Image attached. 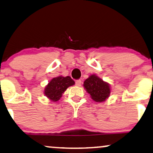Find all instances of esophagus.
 <instances>
[{
	"instance_id": "esophagus-1",
	"label": "esophagus",
	"mask_w": 153,
	"mask_h": 153,
	"mask_svg": "<svg viewBox=\"0 0 153 153\" xmlns=\"http://www.w3.org/2000/svg\"><path fill=\"white\" fill-rule=\"evenodd\" d=\"M81 84H82V82H81V80H80V79H79V80L76 81V86H81Z\"/></svg>"
}]
</instances>
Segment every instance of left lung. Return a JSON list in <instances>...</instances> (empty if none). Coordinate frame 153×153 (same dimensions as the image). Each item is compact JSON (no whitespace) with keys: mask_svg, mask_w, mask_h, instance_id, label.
<instances>
[{"mask_svg":"<svg viewBox=\"0 0 153 153\" xmlns=\"http://www.w3.org/2000/svg\"><path fill=\"white\" fill-rule=\"evenodd\" d=\"M85 90L90 94L92 100L97 102L107 100L110 97L111 88L110 84L104 81L96 74H91L84 82Z\"/></svg>","mask_w":153,"mask_h":153,"instance_id":"1","label":"left lung"}]
</instances>
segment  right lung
Wrapping results in <instances>:
<instances>
[{
	"label": "right lung",
	"instance_id": "1",
	"mask_svg": "<svg viewBox=\"0 0 153 153\" xmlns=\"http://www.w3.org/2000/svg\"><path fill=\"white\" fill-rule=\"evenodd\" d=\"M74 84V81L69 76H58L49 81L45 86L43 93L52 102H57L62 96L67 88Z\"/></svg>",
	"mask_w": 153,
	"mask_h": 153
}]
</instances>
